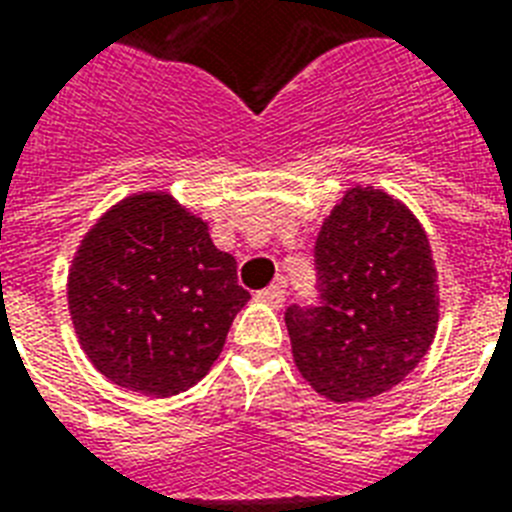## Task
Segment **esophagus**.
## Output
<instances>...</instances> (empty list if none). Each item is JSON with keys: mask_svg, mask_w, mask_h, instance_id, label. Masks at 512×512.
<instances>
[{"mask_svg": "<svg viewBox=\"0 0 512 512\" xmlns=\"http://www.w3.org/2000/svg\"><path fill=\"white\" fill-rule=\"evenodd\" d=\"M257 300H263L265 305H271V308H281L284 305V284H271V287H265L257 292Z\"/></svg>", "mask_w": 512, "mask_h": 512, "instance_id": "1", "label": "esophagus"}]
</instances>
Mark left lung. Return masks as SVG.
<instances>
[{
    "mask_svg": "<svg viewBox=\"0 0 512 512\" xmlns=\"http://www.w3.org/2000/svg\"><path fill=\"white\" fill-rule=\"evenodd\" d=\"M319 303L284 313L311 388L353 404L396 388L430 350L436 265L417 217L380 188H350L316 239Z\"/></svg>",
    "mask_w": 512,
    "mask_h": 512,
    "instance_id": "obj_1",
    "label": "left lung"
}]
</instances>
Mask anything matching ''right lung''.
I'll list each match as a JSON object with an SVG mask.
<instances>
[{"mask_svg": "<svg viewBox=\"0 0 512 512\" xmlns=\"http://www.w3.org/2000/svg\"><path fill=\"white\" fill-rule=\"evenodd\" d=\"M247 300L236 260L170 193L108 209L68 271V311L87 358L116 385L156 398L209 372Z\"/></svg>", "mask_w": 512, "mask_h": 512, "instance_id": "right-lung-1", "label": "right lung"}]
</instances>
